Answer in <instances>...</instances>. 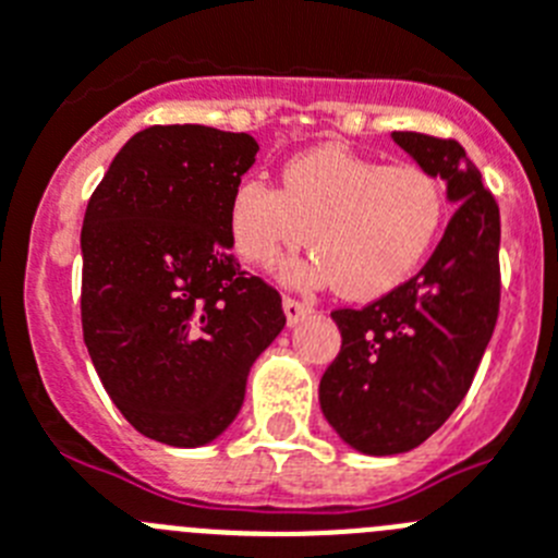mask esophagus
I'll return each mask as SVG.
<instances>
[{
	"instance_id": "obj_1",
	"label": "esophagus",
	"mask_w": 558,
	"mask_h": 558,
	"mask_svg": "<svg viewBox=\"0 0 558 558\" xmlns=\"http://www.w3.org/2000/svg\"><path fill=\"white\" fill-rule=\"evenodd\" d=\"M283 311H286V319H289V325H298L303 316L311 314V305L303 303V300L283 298Z\"/></svg>"
}]
</instances>
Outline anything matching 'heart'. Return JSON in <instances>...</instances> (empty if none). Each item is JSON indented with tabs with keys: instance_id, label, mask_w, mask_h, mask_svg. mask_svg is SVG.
<instances>
[{
	"instance_id": "b5f03b06",
	"label": "heart",
	"mask_w": 558,
	"mask_h": 558,
	"mask_svg": "<svg viewBox=\"0 0 558 558\" xmlns=\"http://www.w3.org/2000/svg\"><path fill=\"white\" fill-rule=\"evenodd\" d=\"M445 192L416 163H380L339 144L280 169V189L247 178L228 203L230 247L255 269L278 267L308 239L314 255L283 269L286 283H339L355 300L398 289L434 247Z\"/></svg>"
}]
</instances>
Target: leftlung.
<instances>
[{"label":"left lung","mask_w":558,"mask_h":558,"mask_svg":"<svg viewBox=\"0 0 558 558\" xmlns=\"http://www.w3.org/2000/svg\"><path fill=\"white\" fill-rule=\"evenodd\" d=\"M448 189L456 214L420 275L366 308L333 311L341 350L319 405L344 445L398 456L445 425L473 384L500 303V210L459 142L391 133Z\"/></svg>","instance_id":"obj_1"}]
</instances>
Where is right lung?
Segmentation results:
<instances>
[{"label":"right lung","mask_w":558,"mask_h":558,"mask_svg":"<svg viewBox=\"0 0 558 558\" xmlns=\"http://www.w3.org/2000/svg\"><path fill=\"white\" fill-rule=\"evenodd\" d=\"M255 153L247 133L155 124L85 208V348L124 420L172 448L230 428L250 366L286 325L278 291L230 255L228 203Z\"/></svg>","instance_id":"add662e5"}]
</instances>
